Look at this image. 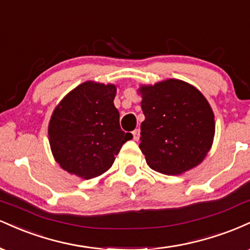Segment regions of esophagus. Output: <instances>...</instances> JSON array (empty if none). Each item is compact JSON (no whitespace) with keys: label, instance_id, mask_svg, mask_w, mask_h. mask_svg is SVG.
Returning <instances> with one entry per match:
<instances>
[{"label":"esophagus","instance_id":"34e87169","mask_svg":"<svg viewBox=\"0 0 250 250\" xmlns=\"http://www.w3.org/2000/svg\"><path fill=\"white\" fill-rule=\"evenodd\" d=\"M140 136H141V135H140V129H135V130L133 131V137H134L135 141H139Z\"/></svg>","mask_w":250,"mask_h":250}]
</instances>
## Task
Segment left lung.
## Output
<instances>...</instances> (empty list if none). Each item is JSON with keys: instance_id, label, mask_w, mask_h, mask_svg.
Instances as JSON below:
<instances>
[{"instance_id": "left-lung-1", "label": "left lung", "mask_w": 250, "mask_h": 250, "mask_svg": "<svg viewBox=\"0 0 250 250\" xmlns=\"http://www.w3.org/2000/svg\"><path fill=\"white\" fill-rule=\"evenodd\" d=\"M140 149L155 171L176 175L196 167L211 147L214 114L205 96L188 83L167 80L141 87Z\"/></svg>"}]
</instances>
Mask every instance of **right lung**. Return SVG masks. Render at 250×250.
<instances>
[{
    "label": "right lung",
    "mask_w": 250,
    "mask_h": 250,
    "mask_svg": "<svg viewBox=\"0 0 250 250\" xmlns=\"http://www.w3.org/2000/svg\"><path fill=\"white\" fill-rule=\"evenodd\" d=\"M113 84L84 82L54 110L49 141L54 157L68 173L89 180L107 171L125 142L133 139L120 127Z\"/></svg>",
    "instance_id": "add662e5"
}]
</instances>
